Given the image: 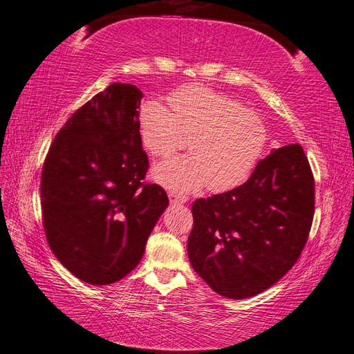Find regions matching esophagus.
Listing matches in <instances>:
<instances>
[{"label": "esophagus", "instance_id": "obj_1", "mask_svg": "<svg viewBox=\"0 0 354 354\" xmlns=\"http://www.w3.org/2000/svg\"><path fill=\"white\" fill-rule=\"evenodd\" d=\"M169 198L173 204H185V202H189V198L187 196H179V194L175 193H169Z\"/></svg>", "mask_w": 354, "mask_h": 354}]
</instances>
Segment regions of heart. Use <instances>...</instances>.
I'll list each match as a JSON object with an SVG mask.
<instances>
[{"mask_svg": "<svg viewBox=\"0 0 354 354\" xmlns=\"http://www.w3.org/2000/svg\"><path fill=\"white\" fill-rule=\"evenodd\" d=\"M169 100L173 111L158 100L142 104L138 118L142 145L162 156L181 145L184 133H192V153L155 164V181L178 193L207 184L213 192H227L242 184L266 147L263 120L237 100L202 85L178 89Z\"/></svg>", "mask_w": 354, "mask_h": 354, "instance_id": "b5f03b06", "label": "heart"}]
</instances>
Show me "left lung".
Returning a JSON list of instances; mask_svg holds the SVG:
<instances>
[{
  "instance_id": "left-lung-1",
  "label": "left lung",
  "mask_w": 354,
  "mask_h": 354,
  "mask_svg": "<svg viewBox=\"0 0 354 354\" xmlns=\"http://www.w3.org/2000/svg\"><path fill=\"white\" fill-rule=\"evenodd\" d=\"M187 251L193 269L222 297L269 289L295 265L309 237L315 183L303 147L272 149L240 187L194 201Z\"/></svg>"
}]
</instances>
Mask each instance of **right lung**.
Here are the masks:
<instances>
[{"instance_id": "add662e5", "label": "right lung", "mask_w": 354, "mask_h": 354, "mask_svg": "<svg viewBox=\"0 0 354 354\" xmlns=\"http://www.w3.org/2000/svg\"><path fill=\"white\" fill-rule=\"evenodd\" d=\"M142 93L114 82L68 118L45 158L42 221L56 259L93 286L137 268L150 232L169 205L142 184L149 160L140 135Z\"/></svg>"}]
</instances>
